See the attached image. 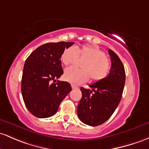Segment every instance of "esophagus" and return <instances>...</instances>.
I'll return each instance as SVG.
<instances>
[{
	"mask_svg": "<svg viewBox=\"0 0 149 149\" xmlns=\"http://www.w3.org/2000/svg\"><path fill=\"white\" fill-rule=\"evenodd\" d=\"M72 88H73V89H77V88H79V87L77 86H75L74 84H72Z\"/></svg>",
	"mask_w": 149,
	"mask_h": 149,
	"instance_id": "1",
	"label": "esophagus"
}]
</instances>
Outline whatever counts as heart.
I'll list each match as a JSON object with an SVG mask.
<instances>
[{
  "label": "heart",
  "instance_id": "b5f03b06",
  "mask_svg": "<svg viewBox=\"0 0 149 149\" xmlns=\"http://www.w3.org/2000/svg\"><path fill=\"white\" fill-rule=\"evenodd\" d=\"M77 57L84 58L81 68L70 67L65 70L63 77L65 81L80 84L91 78L93 81H98L108 76L111 69V63L106 58V53L95 46L84 45L81 46H70L63 51L61 61L65 65H70L76 61Z\"/></svg>",
  "mask_w": 149,
  "mask_h": 149
}]
</instances>
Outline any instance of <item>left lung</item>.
I'll list each match as a JSON object with an SVG mask.
<instances>
[{
	"label": "left lung",
	"mask_w": 149,
	"mask_h": 149,
	"mask_svg": "<svg viewBox=\"0 0 149 149\" xmlns=\"http://www.w3.org/2000/svg\"><path fill=\"white\" fill-rule=\"evenodd\" d=\"M111 68L108 76L89 85L91 89L81 88L82 93L77 107L79 120L89 126H98L107 121L119 104L125 83L124 65L115 52L108 49Z\"/></svg>",
	"instance_id": "left-lung-1"
}]
</instances>
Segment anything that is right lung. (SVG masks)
<instances>
[{
    "label": "right lung",
    "instance_id": "add662e5",
    "mask_svg": "<svg viewBox=\"0 0 149 149\" xmlns=\"http://www.w3.org/2000/svg\"><path fill=\"white\" fill-rule=\"evenodd\" d=\"M74 43H45L26 58L22 77V94L28 111L36 118L56 114L62 101L71 91L70 83L56 79L63 74L62 53Z\"/></svg>",
    "mask_w": 149,
    "mask_h": 149
}]
</instances>
